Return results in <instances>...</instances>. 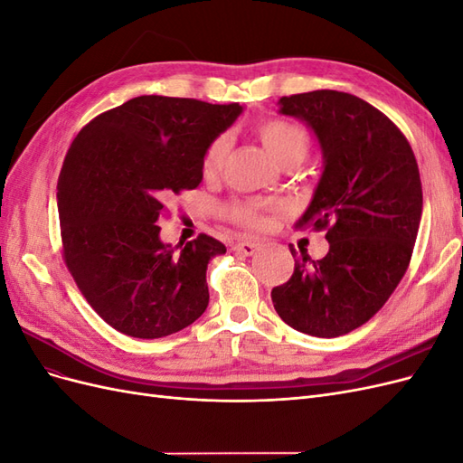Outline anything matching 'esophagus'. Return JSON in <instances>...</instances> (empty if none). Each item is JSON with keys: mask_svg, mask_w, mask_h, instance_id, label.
I'll use <instances>...</instances> for the list:
<instances>
[{"mask_svg": "<svg viewBox=\"0 0 463 463\" xmlns=\"http://www.w3.org/2000/svg\"><path fill=\"white\" fill-rule=\"evenodd\" d=\"M259 249H260V243L255 240H243L233 245V250H237V253H241L245 257H253Z\"/></svg>", "mask_w": 463, "mask_h": 463, "instance_id": "esophagus-1", "label": "esophagus"}]
</instances>
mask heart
Masks as SVG:
<instances>
[{"instance_id":"b5f03b06","label":"heart","mask_w":463,"mask_h":463,"mask_svg":"<svg viewBox=\"0 0 463 463\" xmlns=\"http://www.w3.org/2000/svg\"><path fill=\"white\" fill-rule=\"evenodd\" d=\"M257 135L262 141L264 148L269 150L270 156L282 165V167H298L303 164V160L309 156L311 150V137L301 125L288 121V119H266L257 128ZM232 141L228 135L216 137L213 143L208 145L204 152L203 167L206 175H216L230 154ZM276 204L266 203H255V201H243L233 203L230 206V216L235 222L247 223V226H260L264 222V210L274 208Z\"/></svg>"}]
</instances>
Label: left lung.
I'll use <instances>...</instances> for the list:
<instances>
[{
	"instance_id": "left-lung-1",
	"label": "left lung",
	"mask_w": 463,
	"mask_h": 463,
	"mask_svg": "<svg viewBox=\"0 0 463 463\" xmlns=\"http://www.w3.org/2000/svg\"><path fill=\"white\" fill-rule=\"evenodd\" d=\"M278 106L318 141L322 174L296 228L328 230L330 249L320 260L301 250L272 303L291 328L335 338L365 325L408 270L423 213L419 167L396 125L354 94L313 90Z\"/></svg>"
}]
</instances>
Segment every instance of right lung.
Segmentation results:
<instances>
[{
    "instance_id": "right-lung-1",
    "label": "right lung",
    "mask_w": 463,
    "mask_h": 463,
    "mask_svg": "<svg viewBox=\"0 0 463 463\" xmlns=\"http://www.w3.org/2000/svg\"><path fill=\"white\" fill-rule=\"evenodd\" d=\"M240 104L137 96L75 137L58 181L63 257L92 309L131 338H164L208 307L206 269L226 245L201 233L172 247L156 222L167 194L199 187L208 145Z\"/></svg>"
}]
</instances>
